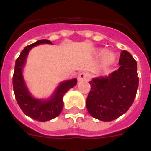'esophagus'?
Instances as JSON below:
<instances>
[{
    "instance_id": "34e87169",
    "label": "esophagus",
    "mask_w": 151,
    "mask_h": 151,
    "mask_svg": "<svg viewBox=\"0 0 151 151\" xmlns=\"http://www.w3.org/2000/svg\"><path fill=\"white\" fill-rule=\"evenodd\" d=\"M90 78V75L88 73H80L78 76V81H88Z\"/></svg>"
}]
</instances>
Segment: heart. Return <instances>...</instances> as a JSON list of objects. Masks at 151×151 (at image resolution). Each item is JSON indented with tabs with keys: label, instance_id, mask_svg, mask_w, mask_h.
Here are the masks:
<instances>
[{
	"label": "heart",
	"instance_id": "b5f03b06",
	"mask_svg": "<svg viewBox=\"0 0 151 151\" xmlns=\"http://www.w3.org/2000/svg\"><path fill=\"white\" fill-rule=\"evenodd\" d=\"M97 55L99 56H102V62L106 66L111 65L116 60V55L111 51H106V52L104 48H99L98 52H97Z\"/></svg>",
	"mask_w": 151,
	"mask_h": 151
}]
</instances>
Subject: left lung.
Wrapping results in <instances>:
<instances>
[{
	"label": "left lung",
	"mask_w": 151,
	"mask_h": 151,
	"mask_svg": "<svg viewBox=\"0 0 151 151\" xmlns=\"http://www.w3.org/2000/svg\"><path fill=\"white\" fill-rule=\"evenodd\" d=\"M120 67L108 76L94 78L86 107L92 117L111 122L128 111L136 98L139 85L137 63L127 51L121 53Z\"/></svg>",
	"instance_id": "obj_1"
}]
</instances>
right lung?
Instances as JSON below:
<instances>
[{
	"label": "right lung",
	"mask_w": 151,
	"mask_h": 151,
	"mask_svg": "<svg viewBox=\"0 0 151 151\" xmlns=\"http://www.w3.org/2000/svg\"><path fill=\"white\" fill-rule=\"evenodd\" d=\"M42 44L52 45L50 41L43 39L27 46L20 53L15 61L13 75V89L15 99L22 112L32 119L39 122H47L58 117L63 107V96L69 89L77 85V78L66 80L58 85L50 96L46 99H39L30 93L23 76V69L29 51Z\"/></svg>",
	"instance_id": "obj_1"
}]
</instances>
